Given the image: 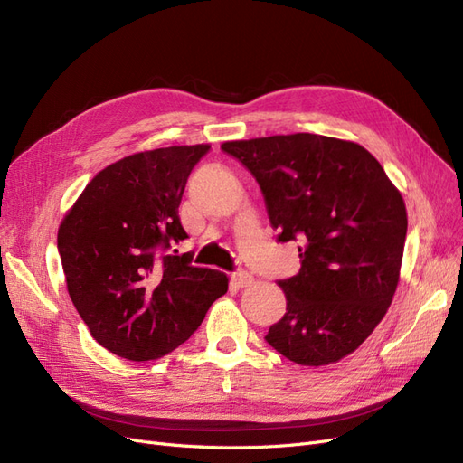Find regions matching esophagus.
Wrapping results in <instances>:
<instances>
[{
	"mask_svg": "<svg viewBox=\"0 0 463 463\" xmlns=\"http://www.w3.org/2000/svg\"><path fill=\"white\" fill-rule=\"evenodd\" d=\"M253 282H255V279L249 272H233L232 274V284L237 286V288H249Z\"/></svg>",
	"mask_w": 463,
	"mask_h": 463,
	"instance_id": "esophagus-1",
	"label": "esophagus"
}]
</instances>
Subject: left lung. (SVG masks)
<instances>
[{
	"mask_svg": "<svg viewBox=\"0 0 463 463\" xmlns=\"http://www.w3.org/2000/svg\"><path fill=\"white\" fill-rule=\"evenodd\" d=\"M222 150L259 181L278 241H296L301 269L279 279L286 315L266 334L305 367L354 354L394 298L408 233L400 191L369 150L293 133L228 141Z\"/></svg>",
	"mask_w": 463,
	"mask_h": 463,
	"instance_id": "obj_1",
	"label": "left lung"
}]
</instances>
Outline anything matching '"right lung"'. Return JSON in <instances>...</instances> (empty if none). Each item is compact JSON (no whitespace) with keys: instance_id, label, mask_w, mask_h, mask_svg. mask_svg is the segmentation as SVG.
<instances>
[{"instance_id":"add662e5","label":"right lung","mask_w":463,"mask_h":463,"mask_svg":"<svg viewBox=\"0 0 463 463\" xmlns=\"http://www.w3.org/2000/svg\"><path fill=\"white\" fill-rule=\"evenodd\" d=\"M210 145L131 154L98 172L60 223L69 298L92 338L129 361H150L191 338L228 276L167 253L185 240L177 208Z\"/></svg>"}]
</instances>
